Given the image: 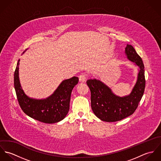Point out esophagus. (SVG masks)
Instances as JSON below:
<instances>
[{
	"mask_svg": "<svg viewBox=\"0 0 161 161\" xmlns=\"http://www.w3.org/2000/svg\"><path fill=\"white\" fill-rule=\"evenodd\" d=\"M79 80L82 82H84L86 81V78H87V74L86 73H81L79 76Z\"/></svg>",
	"mask_w": 161,
	"mask_h": 161,
	"instance_id": "obj_1",
	"label": "esophagus"
}]
</instances>
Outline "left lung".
I'll return each mask as SVG.
<instances>
[{"label": "left lung", "mask_w": 161, "mask_h": 161, "mask_svg": "<svg viewBox=\"0 0 161 161\" xmlns=\"http://www.w3.org/2000/svg\"><path fill=\"white\" fill-rule=\"evenodd\" d=\"M125 53L128 59L139 68L136 84L129 95L118 97L106 85L97 79H89L86 82L91 92L92 110L104 121H118L133 114L144 92L146 80L142 60L131 45H127Z\"/></svg>", "instance_id": "left-lung-1"}]
</instances>
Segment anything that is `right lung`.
Here are the masks:
<instances>
[{
  "mask_svg": "<svg viewBox=\"0 0 161 161\" xmlns=\"http://www.w3.org/2000/svg\"><path fill=\"white\" fill-rule=\"evenodd\" d=\"M20 59L14 72V87L19 103L23 112L30 117L45 123H54L63 119L68 114L71 92L79 78L73 77L63 80L53 94L46 99L36 100L23 92L19 78Z\"/></svg>",
  "mask_w": 161,
  "mask_h": 161,
  "instance_id": "1",
  "label": "right lung"
}]
</instances>
